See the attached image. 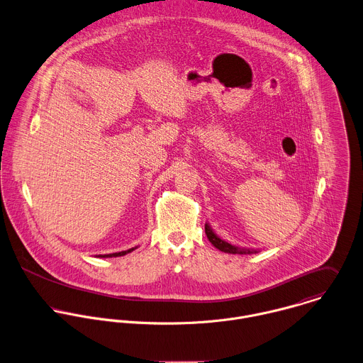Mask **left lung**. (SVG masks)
Segmentation results:
<instances>
[{"label":"left lung","mask_w":363,"mask_h":363,"mask_svg":"<svg viewBox=\"0 0 363 363\" xmlns=\"http://www.w3.org/2000/svg\"><path fill=\"white\" fill-rule=\"evenodd\" d=\"M205 233H206L209 242H211L216 249H219V250H222V252H225V253H233V255H236V253H240V255H243V253H252L250 250H243V249L239 250L238 247H235V246H232V245L223 242L222 239H219V238L212 232V229H211L208 225H205Z\"/></svg>","instance_id":"left-lung-1"}]
</instances>
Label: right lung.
Masks as SVG:
<instances>
[{
  "label": "right lung",
  "instance_id": "add662e5",
  "mask_svg": "<svg viewBox=\"0 0 363 363\" xmlns=\"http://www.w3.org/2000/svg\"><path fill=\"white\" fill-rule=\"evenodd\" d=\"M134 249H130V250H125V252H118V253H111V255H104V256H99V257H118V256H124L130 252H133Z\"/></svg>",
  "mask_w": 363,
  "mask_h": 363
}]
</instances>
